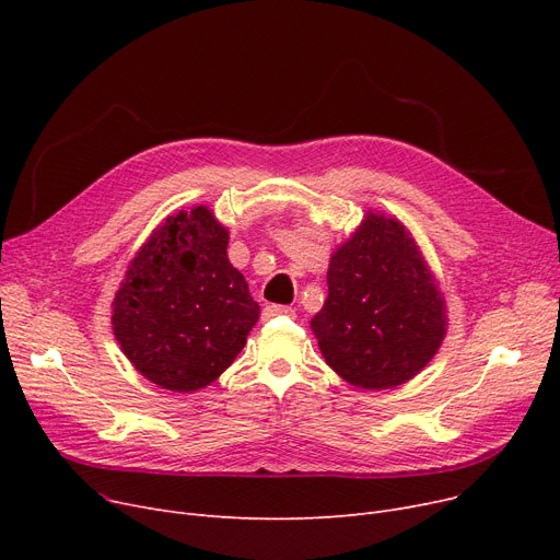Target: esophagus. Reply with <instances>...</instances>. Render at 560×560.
<instances>
[{"label":"esophagus","mask_w":560,"mask_h":560,"mask_svg":"<svg viewBox=\"0 0 560 560\" xmlns=\"http://www.w3.org/2000/svg\"><path fill=\"white\" fill-rule=\"evenodd\" d=\"M295 317V311H292L290 306H281V304H270V306H265L262 308V313H260V317L262 319H272V317Z\"/></svg>","instance_id":"obj_1"}]
</instances>
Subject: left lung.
Here are the masks:
<instances>
[{
	"mask_svg": "<svg viewBox=\"0 0 560 560\" xmlns=\"http://www.w3.org/2000/svg\"><path fill=\"white\" fill-rule=\"evenodd\" d=\"M329 298L311 319L347 384L388 390L413 378L447 334L445 298L397 218L368 213L329 260Z\"/></svg>",
	"mask_w": 560,
	"mask_h": 560,
	"instance_id": "left-lung-1",
	"label": "left lung"
}]
</instances>
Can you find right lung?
I'll return each instance as SVG.
<instances>
[{
    "mask_svg": "<svg viewBox=\"0 0 560 560\" xmlns=\"http://www.w3.org/2000/svg\"><path fill=\"white\" fill-rule=\"evenodd\" d=\"M229 231L206 206L167 215L138 249L113 300V334L152 384L206 388L258 322L245 277L226 256Z\"/></svg>",
    "mask_w": 560,
    "mask_h": 560,
    "instance_id": "1",
    "label": "right lung"
}]
</instances>
